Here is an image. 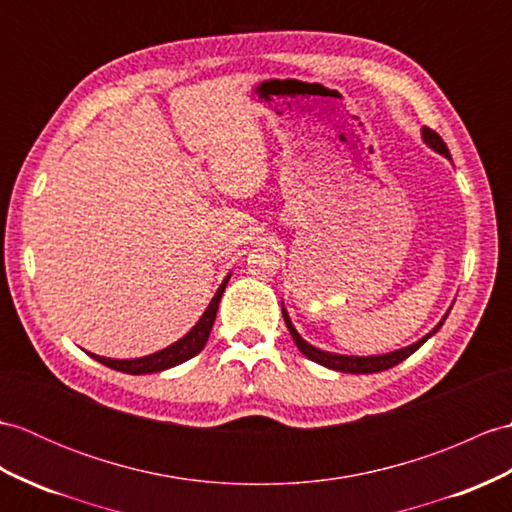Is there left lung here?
<instances>
[{
  "label": "left lung",
  "instance_id": "8db88e82",
  "mask_svg": "<svg viewBox=\"0 0 512 512\" xmlns=\"http://www.w3.org/2000/svg\"><path fill=\"white\" fill-rule=\"evenodd\" d=\"M421 135H423V141H425L427 146H430V148L436 150V152H441L443 157L451 159V157H449V150H447V146H445V141L441 139V135L434 133L432 128H423ZM281 314H283L285 325H288V329H290V336H292L294 344H296V347H299V351L305 355V358L316 362V364H323V366L331 368V371H340V373H379V371H386V368L397 366L399 362L410 358V355H412L414 351H417L427 338H432V336L436 334V331L441 329V325L445 323V318H447V314H445L441 323H438V325L430 331V334L423 336L421 340H417L414 344H410V347H403V349L390 351V353H384V355H362V358H360V355H338V353L320 351V349L312 347V344L305 342V340L299 336V331L294 329L292 320H290L288 312H285L283 305H281Z\"/></svg>",
  "mask_w": 512,
  "mask_h": 512
}]
</instances>
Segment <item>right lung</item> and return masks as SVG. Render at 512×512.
I'll use <instances>...</instances> for the list:
<instances>
[{"label": "right lung", "instance_id": "right-lung-1", "mask_svg": "<svg viewBox=\"0 0 512 512\" xmlns=\"http://www.w3.org/2000/svg\"><path fill=\"white\" fill-rule=\"evenodd\" d=\"M229 279H231V275L220 283L216 296H213L205 314L200 316V320L192 327V331H187L181 340H176L174 344H170V347H165L152 355H146V358H135V360H113V358H102V355H95V353H89V355L93 360L102 362L104 366L115 368V371H122L128 375L159 373V371H165V368H172L176 364L187 362L189 358H194V355H198L202 349H205V344L211 334V327H213V323H216V312H218V305L222 299V292H224V288H227Z\"/></svg>", "mask_w": 512, "mask_h": 512}]
</instances>
